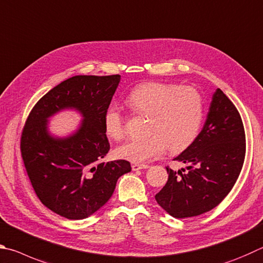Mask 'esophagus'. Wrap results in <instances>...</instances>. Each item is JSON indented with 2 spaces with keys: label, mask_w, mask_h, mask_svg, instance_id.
<instances>
[{
  "label": "esophagus",
  "mask_w": 263,
  "mask_h": 263,
  "mask_svg": "<svg viewBox=\"0 0 263 263\" xmlns=\"http://www.w3.org/2000/svg\"><path fill=\"white\" fill-rule=\"evenodd\" d=\"M148 167H149V165H146V164H133L132 165L133 171H139V170H144Z\"/></svg>",
  "instance_id": "obj_1"
}]
</instances>
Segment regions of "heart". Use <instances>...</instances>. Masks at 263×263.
Masks as SVG:
<instances>
[{
	"label": "heart",
	"mask_w": 263,
	"mask_h": 263,
	"mask_svg": "<svg viewBox=\"0 0 263 263\" xmlns=\"http://www.w3.org/2000/svg\"><path fill=\"white\" fill-rule=\"evenodd\" d=\"M128 104L136 114L148 117L145 136L128 140L115 149L118 157L134 163L158 158L165 150L180 153L199 135L204 115L200 92L192 86L151 82L136 86L128 95ZM104 129L109 139L120 140L126 133L124 117L118 105L104 115Z\"/></svg>",
	"instance_id": "b5f03b06"
}]
</instances>
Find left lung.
I'll use <instances>...</instances> for the list:
<instances>
[{
	"instance_id": "1",
	"label": "left lung",
	"mask_w": 263,
	"mask_h": 263,
	"mask_svg": "<svg viewBox=\"0 0 263 263\" xmlns=\"http://www.w3.org/2000/svg\"><path fill=\"white\" fill-rule=\"evenodd\" d=\"M246 136L240 114L224 92L217 89L209 113L195 141L173 160L187 165L173 171L155 196L173 217H194L217 206L231 192L241 172Z\"/></svg>"
}]
</instances>
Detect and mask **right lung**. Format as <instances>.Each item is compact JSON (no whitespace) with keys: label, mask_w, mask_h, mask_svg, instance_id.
Returning <instances> with one entry per match:
<instances>
[{"label":"right lung","mask_w":263,"mask_h":263,"mask_svg":"<svg viewBox=\"0 0 263 263\" xmlns=\"http://www.w3.org/2000/svg\"><path fill=\"white\" fill-rule=\"evenodd\" d=\"M120 75L68 78L53 87L31 109L21 136V153L36 196L53 213L83 219L107 202L118 179L130 172V163H103L109 151L104 129ZM75 108L83 117L75 135L55 139L48 134L47 119L59 110Z\"/></svg>","instance_id":"right-lung-1"}]
</instances>
